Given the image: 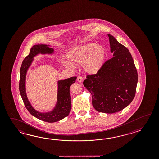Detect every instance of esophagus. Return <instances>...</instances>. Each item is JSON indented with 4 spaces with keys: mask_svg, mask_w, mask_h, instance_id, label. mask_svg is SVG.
<instances>
[{
    "mask_svg": "<svg viewBox=\"0 0 159 159\" xmlns=\"http://www.w3.org/2000/svg\"><path fill=\"white\" fill-rule=\"evenodd\" d=\"M77 80L79 82H82L83 81V78H82V77H81V76H78L77 78Z\"/></svg>",
    "mask_w": 159,
    "mask_h": 159,
    "instance_id": "34e87169",
    "label": "esophagus"
}]
</instances>
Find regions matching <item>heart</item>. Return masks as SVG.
Segmentation results:
<instances>
[{
  "label": "heart",
  "instance_id": "b5f03b06",
  "mask_svg": "<svg viewBox=\"0 0 159 159\" xmlns=\"http://www.w3.org/2000/svg\"><path fill=\"white\" fill-rule=\"evenodd\" d=\"M106 56V50L102 45L89 43L71 49L68 57L73 63L82 64V68L86 72L95 74L102 67ZM64 64L66 67H72V65L68 62H64Z\"/></svg>",
  "mask_w": 159,
  "mask_h": 159
}]
</instances>
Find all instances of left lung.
Masks as SVG:
<instances>
[{"label": "left lung", "instance_id": "8db88e82", "mask_svg": "<svg viewBox=\"0 0 159 159\" xmlns=\"http://www.w3.org/2000/svg\"><path fill=\"white\" fill-rule=\"evenodd\" d=\"M113 57L96 73L88 75L84 86L90 92L92 104L101 112L112 114L126 107L135 97L138 72L127 48L108 34Z\"/></svg>", "mask_w": 159, "mask_h": 159}]
</instances>
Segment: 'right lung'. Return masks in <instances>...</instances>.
Here are the masks:
<instances>
[{
	"label": "right lung",
	"instance_id": "add662e5",
	"mask_svg": "<svg viewBox=\"0 0 159 159\" xmlns=\"http://www.w3.org/2000/svg\"><path fill=\"white\" fill-rule=\"evenodd\" d=\"M53 49L46 45L38 44L30 48L29 54L25 57L22 62L20 71L19 91L24 105L31 115L44 122L53 123L57 122L67 116L71 110V97L70 94V87L75 82L77 77L61 80L58 82L57 103L52 111L48 113H41L35 110L28 101L25 93V76L27 69L30 66L34 56L39 53H52Z\"/></svg>",
	"mask_w": 159,
	"mask_h": 159
}]
</instances>
